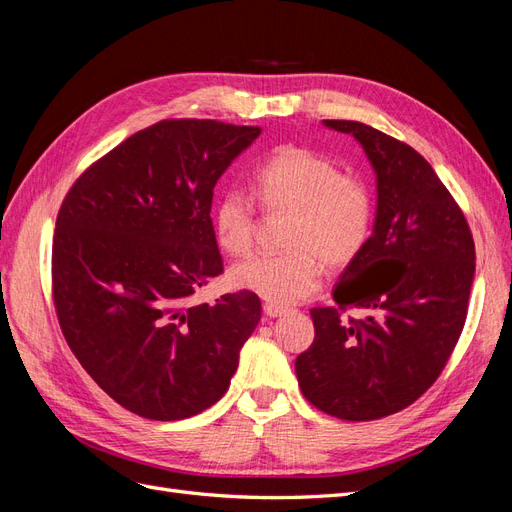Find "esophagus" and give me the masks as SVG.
Returning <instances> with one entry per match:
<instances>
[{
	"instance_id": "esophagus-1",
	"label": "esophagus",
	"mask_w": 512,
	"mask_h": 512,
	"mask_svg": "<svg viewBox=\"0 0 512 512\" xmlns=\"http://www.w3.org/2000/svg\"><path fill=\"white\" fill-rule=\"evenodd\" d=\"M262 312H265L267 318H280L282 314H286V307L275 305V303H265L262 305Z\"/></svg>"
}]
</instances>
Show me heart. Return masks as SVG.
I'll use <instances>...</instances> for the list:
<instances>
[{
  "mask_svg": "<svg viewBox=\"0 0 512 512\" xmlns=\"http://www.w3.org/2000/svg\"><path fill=\"white\" fill-rule=\"evenodd\" d=\"M254 194L267 211H290L282 254H258L230 271V280L271 303H297L320 288L324 263L342 267L369 239L374 203L367 185L320 153L277 147L254 173ZM213 230L222 250L245 256L254 245V200L228 190L213 211Z\"/></svg>",
  "mask_w": 512,
  "mask_h": 512,
  "instance_id": "obj_1",
  "label": "heart"
}]
</instances>
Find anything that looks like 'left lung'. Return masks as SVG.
I'll list each match as a JSON object with an SVG mask.
<instances>
[{
  "label": "left lung",
  "instance_id": "obj_1",
  "mask_svg": "<svg viewBox=\"0 0 512 512\" xmlns=\"http://www.w3.org/2000/svg\"><path fill=\"white\" fill-rule=\"evenodd\" d=\"M354 136L376 173L374 232L314 307V344L297 356L309 404L342 421L408 408L438 380L463 331L474 280V239L436 170L410 145L359 121L324 119ZM361 308L363 319H348Z\"/></svg>",
  "mask_w": 512,
  "mask_h": 512
}]
</instances>
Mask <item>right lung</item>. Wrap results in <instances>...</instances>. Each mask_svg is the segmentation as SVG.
Masks as SVG:
<instances>
[{
  "mask_svg": "<svg viewBox=\"0 0 512 512\" xmlns=\"http://www.w3.org/2000/svg\"><path fill=\"white\" fill-rule=\"evenodd\" d=\"M260 134L166 119L76 179L53 237V299L70 350L119 406L179 421L213 406L260 320L250 290L192 303L224 271L213 188Z\"/></svg>",
  "mask_w": 512,
  "mask_h": 512,
  "instance_id": "1",
  "label": "right lung"
}]
</instances>
